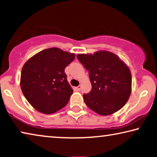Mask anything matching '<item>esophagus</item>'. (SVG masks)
Listing matches in <instances>:
<instances>
[{
  "label": "esophagus",
  "mask_w": 157,
  "mask_h": 157,
  "mask_svg": "<svg viewBox=\"0 0 157 157\" xmlns=\"http://www.w3.org/2000/svg\"><path fill=\"white\" fill-rule=\"evenodd\" d=\"M76 90H78V91H80L81 90V86L79 85L78 86H77L76 88Z\"/></svg>",
  "instance_id": "obj_1"
}]
</instances>
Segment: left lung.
Masks as SVG:
<instances>
[{"mask_svg": "<svg viewBox=\"0 0 157 157\" xmlns=\"http://www.w3.org/2000/svg\"><path fill=\"white\" fill-rule=\"evenodd\" d=\"M76 57L88 71L92 85L90 92L83 95L86 105L102 116L121 109L131 93L132 76L126 64L117 55L106 50Z\"/></svg>", "mask_w": 157, "mask_h": 157, "instance_id": "8db88e82", "label": "left lung"}]
</instances>
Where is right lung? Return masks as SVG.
<instances>
[{
	"label": "right lung",
	"instance_id": "1",
	"mask_svg": "<svg viewBox=\"0 0 157 157\" xmlns=\"http://www.w3.org/2000/svg\"><path fill=\"white\" fill-rule=\"evenodd\" d=\"M75 58V54L59 48L43 50L24 64L20 86L26 100L38 112L51 114L68 103L73 89L64 69Z\"/></svg>",
	"mask_w": 157,
	"mask_h": 157
}]
</instances>
